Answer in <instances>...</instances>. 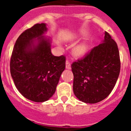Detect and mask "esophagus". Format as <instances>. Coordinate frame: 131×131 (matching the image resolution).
<instances>
[{"label": "esophagus", "mask_w": 131, "mask_h": 131, "mask_svg": "<svg viewBox=\"0 0 131 131\" xmlns=\"http://www.w3.org/2000/svg\"><path fill=\"white\" fill-rule=\"evenodd\" d=\"M66 69H71V63H70V62L68 61V60H67L66 62Z\"/></svg>", "instance_id": "34e87169"}]
</instances>
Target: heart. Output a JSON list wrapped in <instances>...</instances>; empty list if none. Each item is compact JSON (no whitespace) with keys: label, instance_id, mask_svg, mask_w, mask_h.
<instances>
[{"label":"heart","instance_id":"b5f03b06","mask_svg":"<svg viewBox=\"0 0 131 131\" xmlns=\"http://www.w3.org/2000/svg\"><path fill=\"white\" fill-rule=\"evenodd\" d=\"M86 49H87L86 46L84 44H79L74 48L73 53L77 56H80L83 55L84 53L86 52Z\"/></svg>","mask_w":131,"mask_h":131}]
</instances>
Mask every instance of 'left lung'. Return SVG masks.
Here are the masks:
<instances>
[{
  "label": "left lung",
  "instance_id": "left-lung-1",
  "mask_svg": "<svg viewBox=\"0 0 131 131\" xmlns=\"http://www.w3.org/2000/svg\"><path fill=\"white\" fill-rule=\"evenodd\" d=\"M117 45L105 32L102 42L83 58L71 65L74 94L80 101L99 102L111 93L120 73Z\"/></svg>",
  "mask_w": 131,
  "mask_h": 131
}]
</instances>
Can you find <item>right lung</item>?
Instances as JSON below:
<instances>
[{"label":"right lung","instance_id":"right-lung-1","mask_svg":"<svg viewBox=\"0 0 131 131\" xmlns=\"http://www.w3.org/2000/svg\"><path fill=\"white\" fill-rule=\"evenodd\" d=\"M46 24L25 30L15 43L10 73L16 88L25 98L35 102L47 101L55 93L66 68V58L51 52L52 39L45 36Z\"/></svg>","mask_w":131,"mask_h":131}]
</instances>
